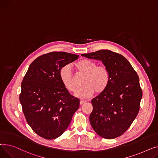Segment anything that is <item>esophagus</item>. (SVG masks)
I'll list each match as a JSON object with an SVG mask.
<instances>
[{
  "label": "esophagus",
  "instance_id": "34e87169",
  "mask_svg": "<svg viewBox=\"0 0 158 158\" xmlns=\"http://www.w3.org/2000/svg\"><path fill=\"white\" fill-rule=\"evenodd\" d=\"M86 103V101H82V100H81L80 101V105H83V104H85Z\"/></svg>",
  "mask_w": 158,
  "mask_h": 158
}]
</instances>
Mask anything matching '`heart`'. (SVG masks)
Here are the masks:
<instances>
[{"mask_svg": "<svg viewBox=\"0 0 158 158\" xmlns=\"http://www.w3.org/2000/svg\"><path fill=\"white\" fill-rule=\"evenodd\" d=\"M75 68L78 75H85L82 81L83 87L76 93L78 98L87 99L93 96L95 92L101 94L107 88L110 82V73L104 65H98L93 60L82 59L75 64ZM60 78L68 90L76 92L77 85L70 66H64L60 69Z\"/></svg>", "mask_w": 158, "mask_h": 158, "instance_id": "heart-1", "label": "heart"}]
</instances>
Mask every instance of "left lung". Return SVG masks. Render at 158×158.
<instances>
[{
	"label": "left lung",
	"instance_id": "8db88e82",
	"mask_svg": "<svg viewBox=\"0 0 158 158\" xmlns=\"http://www.w3.org/2000/svg\"><path fill=\"white\" fill-rule=\"evenodd\" d=\"M81 55L101 60L110 73L107 88L91 101L93 110L89 117L90 124L102 138L121 136L140 110L142 90L137 73L123 55L109 50Z\"/></svg>",
	"mask_w": 158,
	"mask_h": 158
}]
</instances>
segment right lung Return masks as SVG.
<instances>
[{"label": "right lung", "mask_w": 158, "mask_h": 158, "mask_svg": "<svg viewBox=\"0 0 158 158\" xmlns=\"http://www.w3.org/2000/svg\"><path fill=\"white\" fill-rule=\"evenodd\" d=\"M78 55L52 52L36 58L24 76L20 101L32 130L47 140L60 136L78 109L80 100L62 83L60 69L77 60Z\"/></svg>", "instance_id": "1"}]
</instances>
